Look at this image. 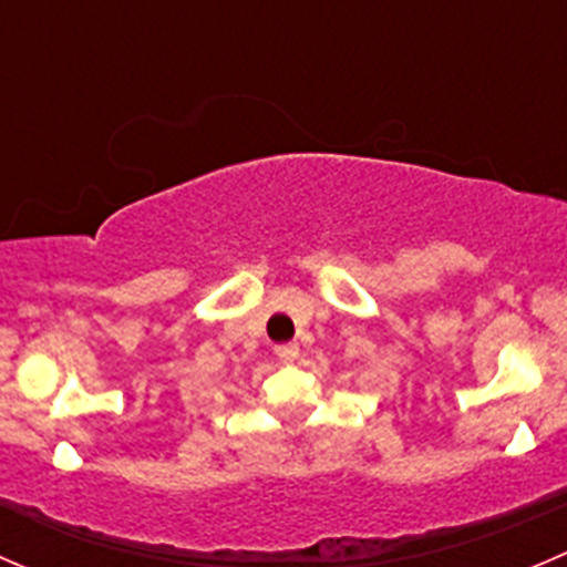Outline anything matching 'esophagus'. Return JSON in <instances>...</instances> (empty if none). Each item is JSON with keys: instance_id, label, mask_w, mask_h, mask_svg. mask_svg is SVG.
<instances>
[{"instance_id": "1", "label": "esophagus", "mask_w": 567, "mask_h": 567, "mask_svg": "<svg viewBox=\"0 0 567 567\" xmlns=\"http://www.w3.org/2000/svg\"><path fill=\"white\" fill-rule=\"evenodd\" d=\"M274 353H277L279 359H285V362H293V359L299 357V342H282V346L274 348Z\"/></svg>"}]
</instances>
